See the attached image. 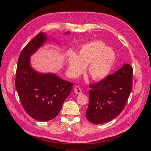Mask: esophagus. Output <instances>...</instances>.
I'll list each match as a JSON object with an SVG mask.
<instances>
[{
    "mask_svg": "<svg viewBox=\"0 0 151 151\" xmlns=\"http://www.w3.org/2000/svg\"><path fill=\"white\" fill-rule=\"evenodd\" d=\"M74 91L77 94H82V91L81 89L80 88V87H79V86H76V87L74 88Z\"/></svg>",
    "mask_w": 151,
    "mask_h": 151,
    "instance_id": "1",
    "label": "esophagus"
}]
</instances>
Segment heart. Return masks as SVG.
I'll list each match as a JSON object with an SVG mask.
<instances>
[{
	"label": "heart",
	"mask_w": 151,
	"mask_h": 151,
	"mask_svg": "<svg viewBox=\"0 0 151 151\" xmlns=\"http://www.w3.org/2000/svg\"><path fill=\"white\" fill-rule=\"evenodd\" d=\"M115 52L100 41H94L83 45L77 55H68V70L70 76L76 78L87 67V73L94 81H100L111 72L115 62Z\"/></svg>",
	"instance_id": "heart-1"
}]
</instances>
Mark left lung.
<instances>
[{"label": "left lung", "instance_id": "8db88e82", "mask_svg": "<svg viewBox=\"0 0 151 151\" xmlns=\"http://www.w3.org/2000/svg\"><path fill=\"white\" fill-rule=\"evenodd\" d=\"M133 86V68L129 64L99 82L90 85V101L86 118L100 124L116 117L124 109Z\"/></svg>", "mask_w": 151, "mask_h": 151}]
</instances>
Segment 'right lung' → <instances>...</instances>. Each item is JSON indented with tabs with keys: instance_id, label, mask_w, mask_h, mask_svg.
Returning a JSON list of instances; mask_svg holds the SVG:
<instances>
[{
	"instance_id": "obj_1",
	"label": "right lung",
	"mask_w": 151,
	"mask_h": 151,
	"mask_svg": "<svg viewBox=\"0 0 151 151\" xmlns=\"http://www.w3.org/2000/svg\"><path fill=\"white\" fill-rule=\"evenodd\" d=\"M47 40L41 32L21 51L15 78V88L23 108L32 118L44 122L58 114L73 85L54 73H40L32 68L30 56Z\"/></svg>"
}]
</instances>
